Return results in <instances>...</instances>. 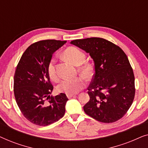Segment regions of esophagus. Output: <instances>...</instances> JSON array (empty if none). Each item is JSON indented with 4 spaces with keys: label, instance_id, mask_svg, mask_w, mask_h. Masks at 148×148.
Returning a JSON list of instances; mask_svg holds the SVG:
<instances>
[{
    "label": "esophagus",
    "instance_id": "obj_1",
    "mask_svg": "<svg viewBox=\"0 0 148 148\" xmlns=\"http://www.w3.org/2000/svg\"><path fill=\"white\" fill-rule=\"evenodd\" d=\"M75 96V94H66V96H67L68 98H72V97H73Z\"/></svg>",
    "mask_w": 148,
    "mask_h": 148
}]
</instances>
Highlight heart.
<instances>
[{
    "instance_id": "b5f03b06",
    "label": "heart",
    "mask_w": 148,
    "mask_h": 148,
    "mask_svg": "<svg viewBox=\"0 0 148 148\" xmlns=\"http://www.w3.org/2000/svg\"><path fill=\"white\" fill-rule=\"evenodd\" d=\"M65 57L71 60L75 65H80L79 70L81 73L86 77H90L92 75L93 68L88 62L86 61V55L82 50L77 47H69L64 52ZM56 60L55 57L50 58L48 62L47 71L50 78L53 81L58 79V73L56 68ZM86 80L82 77L75 78H64L58 86V91L66 94H74L79 92L86 86Z\"/></svg>"
}]
</instances>
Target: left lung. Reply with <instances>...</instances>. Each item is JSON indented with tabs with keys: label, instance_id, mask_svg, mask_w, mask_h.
I'll use <instances>...</instances> for the list:
<instances>
[{
	"label": "left lung",
	"instance_id": "8db88e82",
	"mask_svg": "<svg viewBox=\"0 0 148 148\" xmlns=\"http://www.w3.org/2000/svg\"><path fill=\"white\" fill-rule=\"evenodd\" d=\"M94 62L95 73L88 87L90 100L84 110L96 121L116 122L126 114L135 94V77L128 58L116 44L101 38L75 40Z\"/></svg>",
	"mask_w": 148,
	"mask_h": 148
}]
</instances>
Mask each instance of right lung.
I'll return each mask as SVG.
<instances>
[{"mask_svg": "<svg viewBox=\"0 0 148 148\" xmlns=\"http://www.w3.org/2000/svg\"><path fill=\"white\" fill-rule=\"evenodd\" d=\"M66 41L40 40L22 54L14 75L16 102L26 119L39 126H47L61 119L68 98L60 93L50 96L53 86L47 67L52 54Z\"/></svg>", "mask_w": 148, "mask_h": 148, "instance_id": "right-lung-1", "label": "right lung"}]
</instances>
